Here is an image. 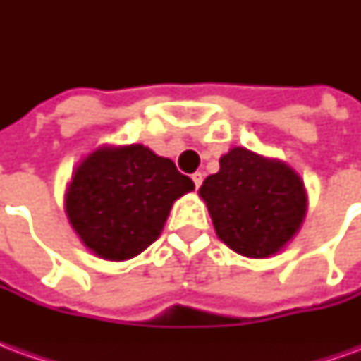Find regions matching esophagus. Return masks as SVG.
Instances as JSON below:
<instances>
[{
  "label": "esophagus",
  "mask_w": 361,
  "mask_h": 361,
  "mask_svg": "<svg viewBox=\"0 0 361 361\" xmlns=\"http://www.w3.org/2000/svg\"><path fill=\"white\" fill-rule=\"evenodd\" d=\"M191 180H193V183H195V188L199 189L201 188V183H203V173L195 172L193 176H191Z\"/></svg>",
  "instance_id": "obj_1"
}]
</instances>
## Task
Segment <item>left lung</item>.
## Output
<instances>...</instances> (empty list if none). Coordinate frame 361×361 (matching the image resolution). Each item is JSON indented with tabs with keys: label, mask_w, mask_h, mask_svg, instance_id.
Wrapping results in <instances>:
<instances>
[{
	"label": "left lung",
	"mask_w": 361,
	"mask_h": 361,
	"mask_svg": "<svg viewBox=\"0 0 361 361\" xmlns=\"http://www.w3.org/2000/svg\"><path fill=\"white\" fill-rule=\"evenodd\" d=\"M214 232L243 257L267 259L292 242L307 212L300 173L284 160L232 147L199 189Z\"/></svg>",
	"instance_id": "1"
}]
</instances>
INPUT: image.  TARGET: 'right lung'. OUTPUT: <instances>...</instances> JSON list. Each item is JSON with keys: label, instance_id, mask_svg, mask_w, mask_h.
Listing matches in <instances>:
<instances>
[{"label": "right lung", "instance_id": "1", "mask_svg": "<svg viewBox=\"0 0 361 361\" xmlns=\"http://www.w3.org/2000/svg\"><path fill=\"white\" fill-rule=\"evenodd\" d=\"M193 189L170 158L145 145H102L77 164L63 203L85 247L127 261L157 242L172 204Z\"/></svg>", "mask_w": 361, "mask_h": 361}]
</instances>
